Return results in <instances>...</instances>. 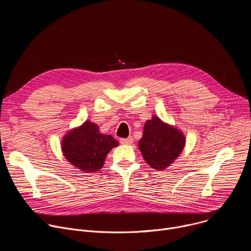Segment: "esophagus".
Instances as JSON below:
<instances>
[{
	"mask_svg": "<svg viewBox=\"0 0 251 251\" xmlns=\"http://www.w3.org/2000/svg\"><path fill=\"white\" fill-rule=\"evenodd\" d=\"M120 143L123 145H131L133 143V138L132 137H128V138H122L120 139Z\"/></svg>",
	"mask_w": 251,
	"mask_h": 251,
	"instance_id": "esophagus-1",
	"label": "esophagus"
}]
</instances>
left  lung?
<instances>
[{
	"label": "left lung",
	"instance_id": "obj_1",
	"mask_svg": "<svg viewBox=\"0 0 251 251\" xmlns=\"http://www.w3.org/2000/svg\"><path fill=\"white\" fill-rule=\"evenodd\" d=\"M185 144L184 134L156 115L146 121L143 136L138 142L143 158L156 170H164L171 166L182 153Z\"/></svg>",
	"mask_w": 251,
	"mask_h": 251
}]
</instances>
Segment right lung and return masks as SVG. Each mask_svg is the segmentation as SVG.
<instances>
[{"instance_id":"obj_1","label":"right lung","mask_w":251,"mask_h":251,"mask_svg":"<svg viewBox=\"0 0 251 251\" xmlns=\"http://www.w3.org/2000/svg\"><path fill=\"white\" fill-rule=\"evenodd\" d=\"M118 145L119 142L111 135L101 134L98 125L88 120L66 133L61 150L71 165L84 173H92L103 167L107 154Z\"/></svg>"}]
</instances>
